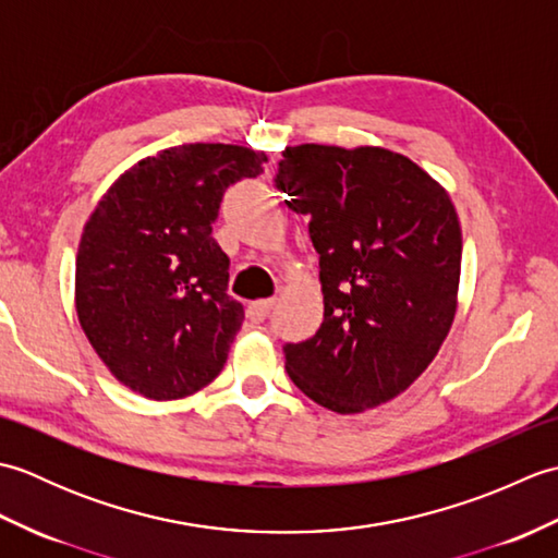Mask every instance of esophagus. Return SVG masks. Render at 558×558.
Returning <instances> with one entry per match:
<instances>
[{
    "label": "esophagus",
    "mask_w": 558,
    "mask_h": 558,
    "mask_svg": "<svg viewBox=\"0 0 558 558\" xmlns=\"http://www.w3.org/2000/svg\"><path fill=\"white\" fill-rule=\"evenodd\" d=\"M272 304H276V300H260V302H254V304H248L246 314H248V318H252V322H264V318L270 314Z\"/></svg>",
    "instance_id": "obj_1"
}]
</instances>
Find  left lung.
Masks as SVG:
<instances>
[{
  "instance_id": "1",
  "label": "left lung",
  "mask_w": 558,
  "mask_h": 558,
  "mask_svg": "<svg viewBox=\"0 0 558 558\" xmlns=\"http://www.w3.org/2000/svg\"><path fill=\"white\" fill-rule=\"evenodd\" d=\"M276 186L310 216L324 292L316 336L282 350L292 384L338 414L393 400L453 326L462 256L453 201L417 162L381 146H288Z\"/></svg>"
}]
</instances>
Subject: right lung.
Masks as SVG:
<instances>
[{"label": "right lung", "mask_w": 558, "mask_h": 558, "mask_svg": "<svg viewBox=\"0 0 558 558\" xmlns=\"http://www.w3.org/2000/svg\"><path fill=\"white\" fill-rule=\"evenodd\" d=\"M266 160L230 144L165 148L117 177L83 225L78 324L134 393L186 398L222 372L244 310L228 294L230 258L210 232L225 189Z\"/></svg>", "instance_id": "add662e5"}]
</instances>
